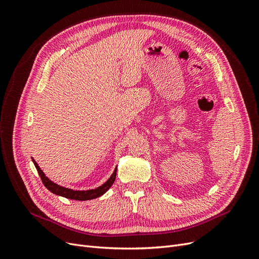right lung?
<instances>
[{
    "label": "right lung",
    "instance_id": "1",
    "mask_svg": "<svg viewBox=\"0 0 259 259\" xmlns=\"http://www.w3.org/2000/svg\"><path fill=\"white\" fill-rule=\"evenodd\" d=\"M32 162L34 164V166L36 167V170L38 175H40L41 179H42V183L44 184V186L48 188V189L56 195H60V197H64L67 199H71V200H77V201H88V200H93V199H96L99 198L103 195L104 193H106L109 189H110V187L113 185L114 180H115V176H116V167L114 168L112 175L110 176L107 182L105 184H103L101 186L95 188V189H90V190H73V189H70V188H66V187H62L57 185L56 183L52 182V180L46 177L44 171L40 168L38 166V164L34 161V159L32 158Z\"/></svg>",
    "mask_w": 259,
    "mask_h": 259
}]
</instances>
